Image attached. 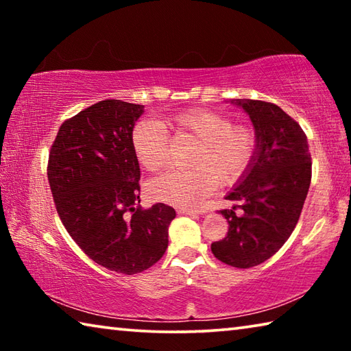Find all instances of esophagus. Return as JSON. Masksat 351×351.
<instances>
[{"mask_svg":"<svg viewBox=\"0 0 351 351\" xmlns=\"http://www.w3.org/2000/svg\"><path fill=\"white\" fill-rule=\"evenodd\" d=\"M176 212L180 213V215H195V213H198V210L187 209V207H178Z\"/></svg>","mask_w":351,"mask_h":351,"instance_id":"esophagus-1","label":"esophagus"}]
</instances>
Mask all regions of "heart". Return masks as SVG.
<instances>
[{
  "label": "heart",
  "instance_id": "heart-1",
  "mask_svg": "<svg viewBox=\"0 0 351 351\" xmlns=\"http://www.w3.org/2000/svg\"><path fill=\"white\" fill-rule=\"evenodd\" d=\"M186 134L197 141L189 158L192 169L169 170L148 182L152 198L180 207H197L219 184H232L251 165L257 139L251 128L232 125L223 112L195 108L180 112L159 123L152 119L138 122L132 132V148L138 162L147 171H156L167 164L169 133Z\"/></svg>",
  "mask_w": 351,
  "mask_h": 351
}]
</instances>
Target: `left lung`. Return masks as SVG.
Listing matches in <instances>:
<instances>
[{
  "label": "left lung",
  "instance_id": "8db88e82",
  "mask_svg": "<svg viewBox=\"0 0 351 351\" xmlns=\"http://www.w3.org/2000/svg\"><path fill=\"white\" fill-rule=\"evenodd\" d=\"M251 119L257 148L251 165L219 210L229 230L212 254L234 268H252L272 257L293 234L311 182V154L304 130L280 106L251 99L230 100ZM242 213L237 216L234 209Z\"/></svg>",
  "mask_w": 351,
  "mask_h": 351
}]
</instances>
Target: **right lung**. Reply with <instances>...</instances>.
<instances>
[{
	"instance_id": "1",
	"label": "right lung",
	"mask_w": 351,
	"mask_h": 351,
	"mask_svg": "<svg viewBox=\"0 0 351 351\" xmlns=\"http://www.w3.org/2000/svg\"><path fill=\"white\" fill-rule=\"evenodd\" d=\"M144 105L106 99L62 123L47 180L68 234L97 265L121 274L153 266L176 217L162 203L141 207V170L132 148Z\"/></svg>"
}]
</instances>
